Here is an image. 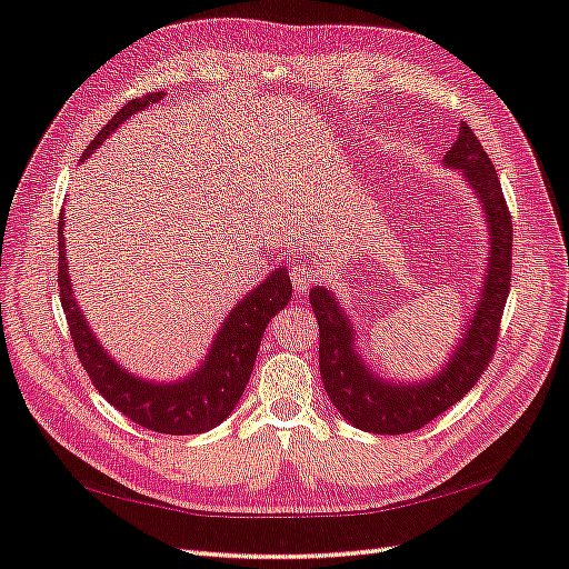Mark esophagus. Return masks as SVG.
Returning a JSON list of instances; mask_svg holds the SVG:
<instances>
[{"mask_svg": "<svg viewBox=\"0 0 569 569\" xmlns=\"http://www.w3.org/2000/svg\"><path fill=\"white\" fill-rule=\"evenodd\" d=\"M291 284H295V289L299 291V295H303L306 289H311V284L320 282L322 278V270L318 266H309V263H297L291 266Z\"/></svg>", "mask_w": 569, "mask_h": 569, "instance_id": "34e87169", "label": "esophagus"}]
</instances>
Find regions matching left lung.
Here are the masks:
<instances>
[{
    "mask_svg": "<svg viewBox=\"0 0 569 569\" xmlns=\"http://www.w3.org/2000/svg\"><path fill=\"white\" fill-rule=\"evenodd\" d=\"M442 164L459 170L473 191L488 227V263L479 301L450 359L426 380H390L376 373L357 349V330L340 299L326 287L309 291L320 330V378L330 402L351 423L368 433L399 436L419 431L445 409L457 405L481 378L493 357L500 318L512 274V220L502 198L496 167L486 156L469 124H459V136L445 152Z\"/></svg>",
    "mask_w": 569,
    "mask_h": 569,
    "instance_id": "1",
    "label": "left lung"
}]
</instances>
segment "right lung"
Listing matches in <instances>:
<instances>
[{"label":"right lung","mask_w":569,"mask_h":569,"mask_svg":"<svg viewBox=\"0 0 569 569\" xmlns=\"http://www.w3.org/2000/svg\"><path fill=\"white\" fill-rule=\"evenodd\" d=\"M162 96L164 90L136 98L121 107L96 136V141L86 148L83 160H88L90 152L112 131H117L119 124H124L136 112L146 110L148 104L158 102ZM59 291L73 347L79 351V359L90 380H93V386L107 402L117 407L133 423L150 428L156 433L191 436L220 426L237 407L249 386L260 337H263L270 318L289 303L291 282L284 266L274 268L263 282L251 289L229 311L201 366L191 376L174 382H156L129 373L124 366H119L110 357V351L100 345L93 330H90L71 289L64 243V212L59 218Z\"/></svg>","instance_id":"1"}]
</instances>
